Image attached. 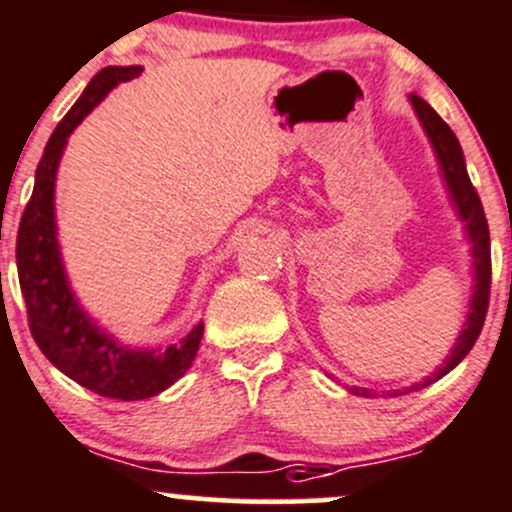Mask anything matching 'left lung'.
<instances>
[{
    "mask_svg": "<svg viewBox=\"0 0 512 512\" xmlns=\"http://www.w3.org/2000/svg\"><path fill=\"white\" fill-rule=\"evenodd\" d=\"M411 104L418 114L420 123H423L425 133H428L432 148H435L437 160H440V170L442 177H445L449 196L454 201V209H457L459 218L464 221L466 235H469L471 243V257H474V294H471V303H469V316H466L464 330L459 333L457 342H454L452 352H449L445 364L437 369L435 374L428 376L425 381H418V384L408 386L403 391H393L398 393H408V391H418L423 386L432 384V381L442 379L447 372H452L462 359L469 355V350L474 347V342L479 340L481 328H484L486 320V311H488V296H491V235H488V223H486V213L484 206H481L479 194H476L474 184H471L469 172H466L464 165V153L462 145H459L457 136L452 133V128L447 126L445 121L437 116V111L432 109L425 99L415 97L411 94ZM357 396H374L369 389H350Z\"/></svg>",
    "mask_w": 512,
    "mask_h": 512,
    "instance_id": "8db88e82",
    "label": "left lung"
}]
</instances>
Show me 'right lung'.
Here are the masks:
<instances>
[{
  "instance_id": "right-lung-1",
  "label": "right lung",
  "mask_w": 512,
  "mask_h": 512,
  "mask_svg": "<svg viewBox=\"0 0 512 512\" xmlns=\"http://www.w3.org/2000/svg\"><path fill=\"white\" fill-rule=\"evenodd\" d=\"M143 67H104L50 136L36 167V184L16 235V267L26 301L28 328L55 367L84 389L119 401H143L172 386L192 367L204 323L165 350L121 345L94 323L72 294L55 233V174L67 136L119 82L133 80Z\"/></svg>"
}]
</instances>
